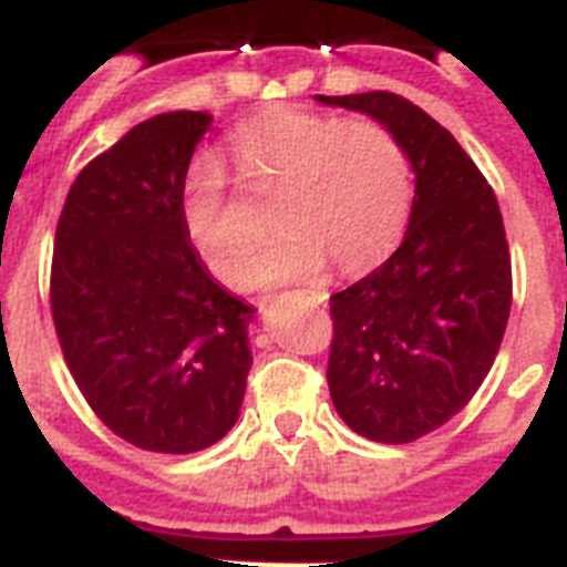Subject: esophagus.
Masks as SVG:
<instances>
[{"label":"esophagus","mask_w":567,"mask_h":567,"mask_svg":"<svg viewBox=\"0 0 567 567\" xmlns=\"http://www.w3.org/2000/svg\"><path fill=\"white\" fill-rule=\"evenodd\" d=\"M298 298H305L307 305L319 307L328 301V292H324V289H310V292H298Z\"/></svg>","instance_id":"1"}]
</instances>
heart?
<instances>
[{
    "mask_svg": "<svg viewBox=\"0 0 567 567\" xmlns=\"http://www.w3.org/2000/svg\"><path fill=\"white\" fill-rule=\"evenodd\" d=\"M228 157L251 189H275L278 239L251 269L257 225L216 161L187 172L181 216L210 271L230 287L305 280L333 262L362 271L395 246L410 213V161L386 125L278 107L230 131Z\"/></svg>",
    "mask_w": 567,
    "mask_h": 567,
    "instance_id": "b5f03b06",
    "label": "heart"
}]
</instances>
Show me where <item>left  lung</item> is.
I'll use <instances>...</instances> for the list:
<instances>
[{"mask_svg": "<svg viewBox=\"0 0 567 567\" xmlns=\"http://www.w3.org/2000/svg\"><path fill=\"white\" fill-rule=\"evenodd\" d=\"M386 125L415 172L410 228L383 266L330 296L328 386L348 427L383 445L427 436L486 380L513 307L497 198L465 148L410 99L319 96Z\"/></svg>", "mask_w": 567, "mask_h": 567, "instance_id": "1", "label": "left lung"}]
</instances>
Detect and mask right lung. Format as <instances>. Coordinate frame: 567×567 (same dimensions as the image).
<instances>
[{"mask_svg":"<svg viewBox=\"0 0 567 567\" xmlns=\"http://www.w3.org/2000/svg\"><path fill=\"white\" fill-rule=\"evenodd\" d=\"M210 116L140 122L72 181L54 230L49 305L75 386L116 436L196 454L237 424L251 307L189 246L184 181Z\"/></svg>","mask_w":567,"mask_h":567,"instance_id":"1","label":"right lung"}]
</instances>
